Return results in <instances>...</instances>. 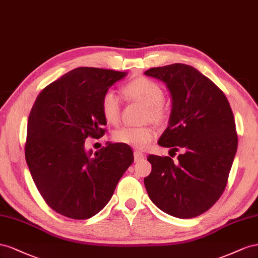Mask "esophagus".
<instances>
[{"label":"esophagus","mask_w":258,"mask_h":258,"mask_svg":"<svg viewBox=\"0 0 258 258\" xmlns=\"http://www.w3.org/2000/svg\"><path fill=\"white\" fill-rule=\"evenodd\" d=\"M144 159H145V154L142 151H139V150H135L134 151V160H135V162H139V161H142Z\"/></svg>","instance_id":"esophagus-1"}]
</instances>
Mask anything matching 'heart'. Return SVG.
Returning <instances> with one entry per match:
<instances>
[{"label":"heart","instance_id":"1","mask_svg":"<svg viewBox=\"0 0 258 258\" xmlns=\"http://www.w3.org/2000/svg\"><path fill=\"white\" fill-rule=\"evenodd\" d=\"M123 94L127 99L141 102L145 106L144 121L150 120L160 125L167 121L170 111L163 100L164 92L157 82L144 77L134 79L123 86ZM100 106L101 112L108 123L116 124L119 122L121 101L114 92L107 91L102 95ZM156 135V128L151 125H145L139 127H121L114 131L112 137L115 143L143 149L153 141Z\"/></svg>","mask_w":258,"mask_h":258}]
</instances>
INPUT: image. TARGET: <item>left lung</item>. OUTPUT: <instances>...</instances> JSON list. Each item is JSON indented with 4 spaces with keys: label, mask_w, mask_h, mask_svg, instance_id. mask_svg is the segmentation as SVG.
Wrapping results in <instances>:
<instances>
[{
    "label": "left lung",
    "mask_w": 258,
    "mask_h": 258,
    "mask_svg": "<svg viewBox=\"0 0 258 258\" xmlns=\"http://www.w3.org/2000/svg\"><path fill=\"white\" fill-rule=\"evenodd\" d=\"M145 75L165 83L172 96L168 126L158 144L171 148V157L181 150L175 161L149 154L147 192L168 215L197 217L223 195L237 152L229 101L209 78L185 63L151 68Z\"/></svg>",
    "instance_id": "8db88e82"
}]
</instances>
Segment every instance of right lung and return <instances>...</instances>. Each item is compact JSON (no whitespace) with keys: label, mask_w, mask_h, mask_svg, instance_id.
I'll list each match as a JSON object with an SVG mask.
<instances>
[{"label":"right lung","mask_w":258,"mask_h":258,"mask_svg":"<svg viewBox=\"0 0 258 258\" xmlns=\"http://www.w3.org/2000/svg\"><path fill=\"white\" fill-rule=\"evenodd\" d=\"M126 72L76 68L47 85L28 119L25 156L44 201L60 215L87 219L106 207L133 163L128 145L108 143L93 153L87 137L100 138L107 121L101 98Z\"/></svg>","instance_id":"right-lung-1"}]
</instances>
